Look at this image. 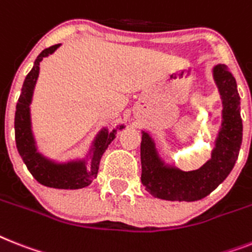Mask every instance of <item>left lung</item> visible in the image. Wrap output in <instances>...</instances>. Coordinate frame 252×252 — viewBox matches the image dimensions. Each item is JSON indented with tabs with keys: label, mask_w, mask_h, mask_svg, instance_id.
I'll use <instances>...</instances> for the list:
<instances>
[{
	"label": "left lung",
	"mask_w": 252,
	"mask_h": 252,
	"mask_svg": "<svg viewBox=\"0 0 252 252\" xmlns=\"http://www.w3.org/2000/svg\"><path fill=\"white\" fill-rule=\"evenodd\" d=\"M211 72L223 105L221 124L211 156L201 167L186 171L167 162L159 155L152 135L141 130V183L153 197L187 202L205 198L225 180L238 158L242 120L236 78L224 64L214 65Z\"/></svg>",
	"instance_id": "8db88e82"
}]
</instances>
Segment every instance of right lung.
I'll return each mask as SVG.
<instances>
[{
	"instance_id": "1",
	"label": "right lung",
	"mask_w": 252,
	"mask_h": 252,
	"mask_svg": "<svg viewBox=\"0 0 252 252\" xmlns=\"http://www.w3.org/2000/svg\"><path fill=\"white\" fill-rule=\"evenodd\" d=\"M59 45H54L43 50L34 60L33 68L27 74L22 93L16 103L15 112V141L19 155L23 158L29 172L39 184L56 189H80L90 186L96 178L101 156L108 145L116 139L118 130H124L125 124L117 125L112 131L108 127H101L95 135L90 149L82 158L58 161L50 158L39 152L36 138L33 134L32 117H31V104L33 93L39 74V63L43 58L54 54Z\"/></svg>"
}]
</instances>
